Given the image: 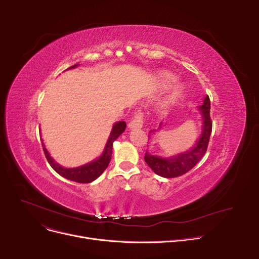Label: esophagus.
Instances as JSON below:
<instances>
[{
	"instance_id": "34e87169",
	"label": "esophagus",
	"mask_w": 259,
	"mask_h": 259,
	"mask_svg": "<svg viewBox=\"0 0 259 259\" xmlns=\"http://www.w3.org/2000/svg\"><path fill=\"white\" fill-rule=\"evenodd\" d=\"M143 122H144V113L141 110V109H138L134 112V116L131 119V121L128 124V128L129 129H139L143 127Z\"/></svg>"
}]
</instances>
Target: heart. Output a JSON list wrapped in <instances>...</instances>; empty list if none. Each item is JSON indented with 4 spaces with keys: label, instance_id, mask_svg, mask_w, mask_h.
Returning a JSON list of instances; mask_svg holds the SVG:
<instances>
[{
    "label": "heart",
    "instance_id": "1",
    "mask_svg": "<svg viewBox=\"0 0 259 259\" xmlns=\"http://www.w3.org/2000/svg\"><path fill=\"white\" fill-rule=\"evenodd\" d=\"M172 81H173V77H172L171 75L166 74V75L164 76V84H165L166 86L171 85ZM180 93H181V88H176L175 91H174V94H180Z\"/></svg>",
    "mask_w": 259,
    "mask_h": 259
}]
</instances>
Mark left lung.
Segmentation results:
<instances>
[{
    "label": "left lung",
    "mask_w": 259,
    "mask_h": 259,
    "mask_svg": "<svg viewBox=\"0 0 259 259\" xmlns=\"http://www.w3.org/2000/svg\"><path fill=\"white\" fill-rule=\"evenodd\" d=\"M199 110L201 112L203 120L202 133L198 142L191 150L186 151L171 158H161L159 156L149 154L148 152L145 153V161L153 170L154 173L167 179L178 178V176H181L191 170L203 157V155H205L212 132V120L210 117V99L208 95L205 98L203 104L199 107Z\"/></svg>",
    "instance_id": "1"
}]
</instances>
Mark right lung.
I'll list each match as a JSON object with an SVG mask.
<instances>
[{"label":"right lung","instance_id":"obj_1","mask_svg":"<svg viewBox=\"0 0 259 259\" xmlns=\"http://www.w3.org/2000/svg\"><path fill=\"white\" fill-rule=\"evenodd\" d=\"M77 65H73L71 67L68 68V69H71V68L76 67ZM126 129V122L125 121H117L113 125L112 131L110 133V137L108 139V142L106 144L105 150L100 158L97 160L91 161L87 165L80 166L77 168H71V169H67L62 166H60L58 162L53 160V158L49 155L48 151L46 150V148L44 146V143L42 142L43 146V150L45 153V156L52 167V169L59 173L63 178L75 182V183H80V184H88L93 182L94 180H97L99 176L106 170L108 167L109 162L111 160V155H112V146L114 141L119 137V135L125 131Z\"/></svg>","mask_w":259,"mask_h":259}]
</instances>
